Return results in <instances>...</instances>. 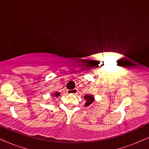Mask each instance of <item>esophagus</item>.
Segmentation results:
<instances>
[{"label":"esophagus","mask_w":149,"mask_h":149,"mask_svg":"<svg viewBox=\"0 0 149 149\" xmlns=\"http://www.w3.org/2000/svg\"><path fill=\"white\" fill-rule=\"evenodd\" d=\"M77 92H78V90L77 89H73V90H67V94L68 95H76Z\"/></svg>","instance_id":"34e87169"}]
</instances>
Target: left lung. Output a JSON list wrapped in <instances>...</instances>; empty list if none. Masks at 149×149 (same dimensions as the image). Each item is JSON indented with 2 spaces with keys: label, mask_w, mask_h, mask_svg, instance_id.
I'll return each instance as SVG.
<instances>
[{
  "label": "left lung",
  "mask_w": 149,
  "mask_h": 149,
  "mask_svg": "<svg viewBox=\"0 0 149 149\" xmlns=\"http://www.w3.org/2000/svg\"><path fill=\"white\" fill-rule=\"evenodd\" d=\"M84 99L85 100V101H86V102H85V107H88V106H90V104L93 103L94 101H95V97H94V95H88V94H87V95H85Z\"/></svg>",
  "instance_id": "obj_1"
}]
</instances>
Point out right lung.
Listing matches in <instances>:
<instances>
[{"label": "right lung", "mask_w": 149, "mask_h": 149, "mask_svg": "<svg viewBox=\"0 0 149 149\" xmlns=\"http://www.w3.org/2000/svg\"><path fill=\"white\" fill-rule=\"evenodd\" d=\"M60 95V92H55L54 94H52V97L54 98V97H58Z\"/></svg>", "instance_id": "1"}]
</instances>
